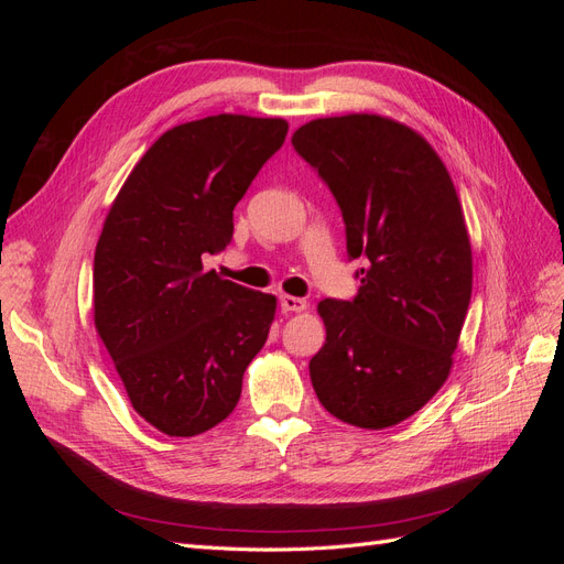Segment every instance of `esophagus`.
<instances>
[{
    "label": "esophagus",
    "mask_w": 564,
    "mask_h": 564,
    "mask_svg": "<svg viewBox=\"0 0 564 564\" xmlns=\"http://www.w3.org/2000/svg\"><path fill=\"white\" fill-rule=\"evenodd\" d=\"M280 308H282L284 313H301V311L308 308V303H305V299L282 294V296H280Z\"/></svg>",
    "instance_id": "obj_1"
}]
</instances>
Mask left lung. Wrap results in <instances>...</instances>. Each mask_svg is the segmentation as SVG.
Returning <instances> with one entry per match:
<instances>
[{"instance_id": "left-lung-1", "label": "left lung", "mask_w": 564, "mask_h": 564, "mask_svg": "<svg viewBox=\"0 0 564 564\" xmlns=\"http://www.w3.org/2000/svg\"><path fill=\"white\" fill-rule=\"evenodd\" d=\"M327 181L360 268L352 301L324 299L327 329L311 360L322 406L383 431L445 386L473 292V249L454 181L419 131L390 117H319L292 135Z\"/></svg>"}]
</instances>
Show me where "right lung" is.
Listing matches in <instances>:
<instances>
[{"label": "right lung", "instance_id": "1", "mask_svg": "<svg viewBox=\"0 0 564 564\" xmlns=\"http://www.w3.org/2000/svg\"><path fill=\"white\" fill-rule=\"evenodd\" d=\"M282 117L212 115L164 131L110 204L94 256V324L135 414L169 437L230 416L278 299L204 270L232 209L286 135Z\"/></svg>", "mask_w": 564, "mask_h": 564}]
</instances>
